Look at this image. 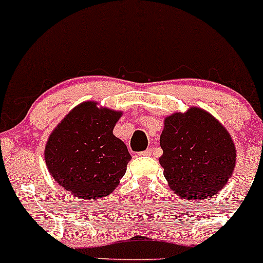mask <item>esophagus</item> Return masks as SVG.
<instances>
[{
  "label": "esophagus",
  "instance_id": "esophagus-1",
  "mask_svg": "<svg viewBox=\"0 0 263 263\" xmlns=\"http://www.w3.org/2000/svg\"><path fill=\"white\" fill-rule=\"evenodd\" d=\"M153 154V150L152 149H146V150H144V152H141L139 155H141V156H150Z\"/></svg>",
  "mask_w": 263,
  "mask_h": 263
}]
</instances>
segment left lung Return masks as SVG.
Masks as SVG:
<instances>
[{
  "label": "left lung",
  "mask_w": 263,
  "mask_h": 263,
  "mask_svg": "<svg viewBox=\"0 0 263 263\" xmlns=\"http://www.w3.org/2000/svg\"><path fill=\"white\" fill-rule=\"evenodd\" d=\"M159 163L171 190L185 200H203L226 186L236 165V146L209 111L190 107L164 119Z\"/></svg>",
  "instance_id": "1"
}]
</instances>
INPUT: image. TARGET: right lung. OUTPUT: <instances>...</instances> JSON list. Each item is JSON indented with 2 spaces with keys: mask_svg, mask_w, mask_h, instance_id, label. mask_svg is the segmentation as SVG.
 <instances>
[{
  "mask_svg": "<svg viewBox=\"0 0 263 263\" xmlns=\"http://www.w3.org/2000/svg\"><path fill=\"white\" fill-rule=\"evenodd\" d=\"M123 111L81 103L53 129L44 147L52 178L64 190L84 200L116 190L132 159L128 147L113 134Z\"/></svg>",
  "mask_w": 263,
  "mask_h": 263,
  "instance_id": "obj_1",
  "label": "right lung"
}]
</instances>
